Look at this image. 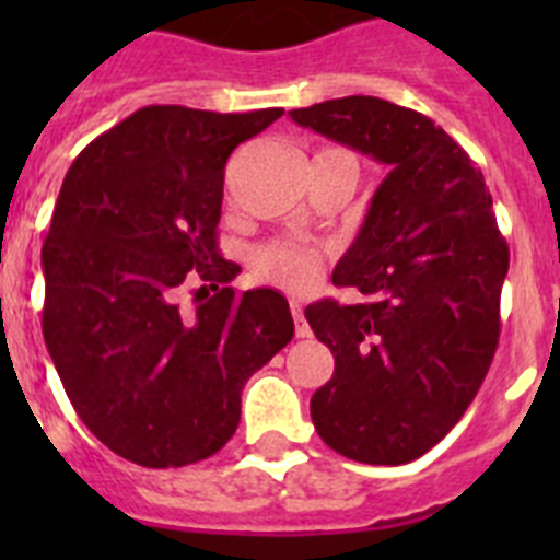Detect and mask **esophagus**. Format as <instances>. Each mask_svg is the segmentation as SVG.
<instances>
[{
    "instance_id": "esophagus-1",
    "label": "esophagus",
    "mask_w": 560,
    "mask_h": 560,
    "mask_svg": "<svg viewBox=\"0 0 560 560\" xmlns=\"http://www.w3.org/2000/svg\"><path fill=\"white\" fill-rule=\"evenodd\" d=\"M291 316H294L296 336H300V339L311 336V328H308V323H305V316H303V305L296 303V300H291Z\"/></svg>"
}]
</instances>
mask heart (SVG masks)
I'll use <instances>...</instances> for the list:
<instances>
[{"label":"heart","instance_id":"b5f03b06","mask_svg":"<svg viewBox=\"0 0 560 560\" xmlns=\"http://www.w3.org/2000/svg\"><path fill=\"white\" fill-rule=\"evenodd\" d=\"M319 255L303 246H269L257 255V275L285 291H308L319 277Z\"/></svg>","mask_w":560,"mask_h":560}]
</instances>
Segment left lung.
<instances>
[{
	"label": "left lung",
	"instance_id": "8db88e82",
	"mask_svg": "<svg viewBox=\"0 0 560 560\" xmlns=\"http://www.w3.org/2000/svg\"><path fill=\"white\" fill-rule=\"evenodd\" d=\"M289 114L389 167L334 269L364 303L305 308L336 359L311 398L314 429L355 463H412L452 432L497 353L511 252L491 192L471 156L412 108L353 95Z\"/></svg>",
	"mask_w": 560,
	"mask_h": 560
}]
</instances>
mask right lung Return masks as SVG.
<instances>
[{
    "label": "right lung",
    "mask_w": 560,
    "mask_h": 560,
    "mask_svg": "<svg viewBox=\"0 0 560 560\" xmlns=\"http://www.w3.org/2000/svg\"><path fill=\"white\" fill-rule=\"evenodd\" d=\"M277 117L145 106L63 179L42 249L44 341L78 418L131 463L182 468L224 448L244 384L294 336L280 291L230 289L241 269L215 241L226 160Z\"/></svg>",
    "instance_id": "right-lung-1"
}]
</instances>
